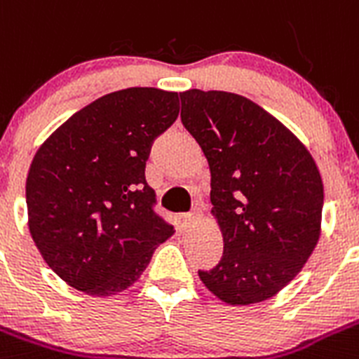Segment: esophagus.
<instances>
[{"label": "esophagus", "instance_id": "34e87169", "mask_svg": "<svg viewBox=\"0 0 359 359\" xmlns=\"http://www.w3.org/2000/svg\"><path fill=\"white\" fill-rule=\"evenodd\" d=\"M198 219H200V212H196V210L184 214V216H182V226H184V229H193V226L198 223Z\"/></svg>", "mask_w": 359, "mask_h": 359}]
</instances>
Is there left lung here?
<instances>
[{"label": "left lung", "instance_id": "left-lung-1", "mask_svg": "<svg viewBox=\"0 0 359 359\" xmlns=\"http://www.w3.org/2000/svg\"><path fill=\"white\" fill-rule=\"evenodd\" d=\"M180 120L210 168L212 216L223 257L198 271L229 304H253L280 292L311 255L320 233L324 189L303 143L243 95L187 90Z\"/></svg>", "mask_w": 359, "mask_h": 359}]
</instances>
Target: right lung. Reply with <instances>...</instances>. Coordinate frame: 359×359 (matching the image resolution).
<instances>
[{
    "mask_svg": "<svg viewBox=\"0 0 359 359\" xmlns=\"http://www.w3.org/2000/svg\"><path fill=\"white\" fill-rule=\"evenodd\" d=\"M179 116V95L126 88L74 113L36 150L26 179L29 233L70 287L122 292L175 229L145 180L154 140Z\"/></svg>",
    "mask_w": 359,
    "mask_h": 359,
    "instance_id": "1",
    "label": "right lung"
}]
</instances>
